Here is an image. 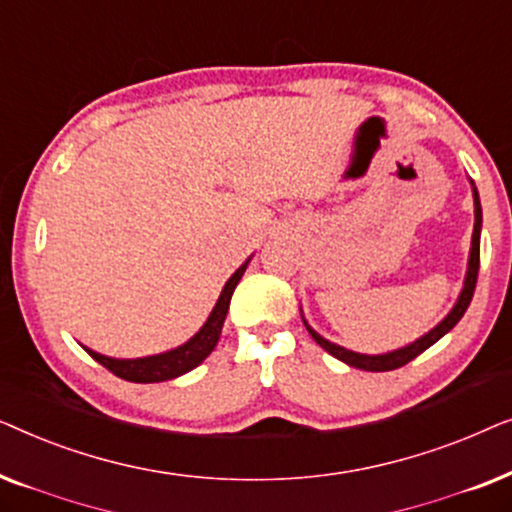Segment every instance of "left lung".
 <instances>
[{"mask_svg":"<svg viewBox=\"0 0 512 512\" xmlns=\"http://www.w3.org/2000/svg\"><path fill=\"white\" fill-rule=\"evenodd\" d=\"M473 186V205H475V226H473V242H471V256H468V270H466V279H464V289H461L457 303L450 310V314L440 321L436 328H431L429 333L422 335V338L410 342V345H405L401 349H394V352H387V354H359V352H352V349H345L340 345H335V342H328L326 338H321L317 331H312L310 324L303 319V324L307 326V331L317 342L319 347H324L328 354L335 356V359H340L342 363H347V366L352 368H359V370H370V373H384V370H396L405 366V363H410L415 356H419L424 352V349H429L431 345H436V342L443 338L445 333H450L454 326L459 324V319L464 317V312L468 310V305H471L473 300V291H475V282H478V270H480V228H482V207H480V195H478V188L471 181Z\"/></svg>","mask_w":512,"mask_h":512,"instance_id":"1","label":"left lung"}]
</instances>
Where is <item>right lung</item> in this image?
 Listing matches in <instances>:
<instances>
[{
    "label": "right lung",
    "mask_w": 512,
    "mask_h": 512,
    "mask_svg": "<svg viewBox=\"0 0 512 512\" xmlns=\"http://www.w3.org/2000/svg\"><path fill=\"white\" fill-rule=\"evenodd\" d=\"M249 261L251 258H247V261H244L240 268L233 272V277L228 279L226 286H223V291H221L219 300H216L212 314H209L200 331L195 333L191 340L184 342L181 347H174V349H170V352H163L156 356H144V359H111V356L97 354L88 347H83V349H86V352L93 356L97 363H102L104 368L111 370L116 377H121V380H128V382H139V384L165 382V380H174V377L188 373V370L200 366V363L205 361L209 354H212L216 342H219L223 321H226V314H228L230 298H233L235 286L242 279Z\"/></svg>",
    "instance_id": "right-lung-1"
}]
</instances>
